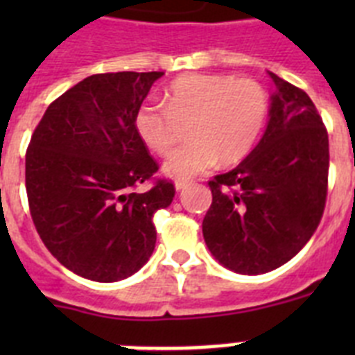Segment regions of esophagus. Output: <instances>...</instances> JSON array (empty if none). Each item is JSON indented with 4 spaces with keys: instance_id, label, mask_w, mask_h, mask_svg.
Segmentation results:
<instances>
[{
    "instance_id": "obj_1",
    "label": "esophagus",
    "mask_w": 355,
    "mask_h": 355,
    "mask_svg": "<svg viewBox=\"0 0 355 355\" xmlns=\"http://www.w3.org/2000/svg\"><path fill=\"white\" fill-rule=\"evenodd\" d=\"M184 187H188V181H184V180L175 181V190H178V192H180V190H183Z\"/></svg>"
}]
</instances>
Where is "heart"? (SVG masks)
Returning a JSON list of instances; mask_svg holds the SVG:
<instances>
[{
	"instance_id": "1",
	"label": "heart",
	"mask_w": 355,
	"mask_h": 355,
	"mask_svg": "<svg viewBox=\"0 0 355 355\" xmlns=\"http://www.w3.org/2000/svg\"><path fill=\"white\" fill-rule=\"evenodd\" d=\"M268 115V96L258 81L222 74H188L172 81L163 105L146 101L135 131L153 153L168 155L188 126V140L163 163L174 180H188L220 163H236L258 142Z\"/></svg>"
}]
</instances>
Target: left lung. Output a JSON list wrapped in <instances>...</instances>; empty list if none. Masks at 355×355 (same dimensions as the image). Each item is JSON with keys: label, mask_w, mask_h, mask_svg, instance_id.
<instances>
[{"label": "left lung", "mask_w": 355, "mask_h": 355, "mask_svg": "<svg viewBox=\"0 0 355 355\" xmlns=\"http://www.w3.org/2000/svg\"><path fill=\"white\" fill-rule=\"evenodd\" d=\"M275 85L268 124L243 162L209 181L202 220L209 252L236 274L275 270L306 245L324 215L329 137L304 90L268 72Z\"/></svg>", "instance_id": "left-lung-1"}]
</instances>
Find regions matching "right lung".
<instances>
[{
    "label": "right lung",
    "mask_w": 355,
    "mask_h": 355,
    "mask_svg": "<svg viewBox=\"0 0 355 355\" xmlns=\"http://www.w3.org/2000/svg\"><path fill=\"white\" fill-rule=\"evenodd\" d=\"M163 72L85 78L48 106L26 150V193L40 240L65 268L97 283L139 272L155 250L153 216L174 199L135 131V114Z\"/></svg>",
    "instance_id": "add662e5"
}]
</instances>
